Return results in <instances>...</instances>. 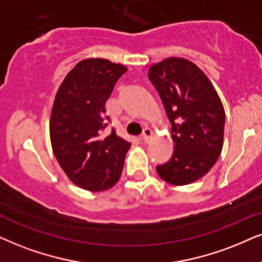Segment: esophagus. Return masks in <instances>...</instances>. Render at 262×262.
<instances>
[{
	"instance_id": "1",
	"label": "esophagus",
	"mask_w": 262,
	"mask_h": 262,
	"mask_svg": "<svg viewBox=\"0 0 262 262\" xmlns=\"http://www.w3.org/2000/svg\"><path fill=\"white\" fill-rule=\"evenodd\" d=\"M142 140H144L145 142H148L151 140L152 138V130L150 128H145L144 132H142V135H141Z\"/></svg>"
}]
</instances>
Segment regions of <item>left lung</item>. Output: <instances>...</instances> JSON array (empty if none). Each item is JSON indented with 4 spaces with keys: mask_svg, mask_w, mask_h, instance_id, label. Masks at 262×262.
I'll return each instance as SVG.
<instances>
[{
    "mask_svg": "<svg viewBox=\"0 0 262 262\" xmlns=\"http://www.w3.org/2000/svg\"><path fill=\"white\" fill-rule=\"evenodd\" d=\"M171 123L173 156L156 167L168 184L184 186L209 171L223 151L225 110L210 79L193 62L167 58L148 69Z\"/></svg>",
    "mask_w": 262,
    "mask_h": 262,
    "instance_id": "8db88e82",
    "label": "left lung"
}]
</instances>
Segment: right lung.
Returning a JSON list of instances; mask_svg holds the SVG:
<instances>
[{"label": "right lung", "mask_w": 262, "mask_h": 262, "mask_svg": "<svg viewBox=\"0 0 262 262\" xmlns=\"http://www.w3.org/2000/svg\"><path fill=\"white\" fill-rule=\"evenodd\" d=\"M127 68L101 58L77 62L53 102L49 135L53 152L68 178L83 190L100 192L120 180L130 142L105 133V102Z\"/></svg>", "instance_id": "right-lung-1"}]
</instances>
